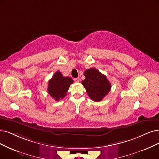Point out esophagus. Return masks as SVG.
<instances>
[{"instance_id":"1","label":"esophagus","mask_w":159,"mask_h":159,"mask_svg":"<svg viewBox=\"0 0 159 159\" xmlns=\"http://www.w3.org/2000/svg\"><path fill=\"white\" fill-rule=\"evenodd\" d=\"M79 80H80L79 77H78V78H75V79H74V81H75V82H76V83H78V82H79Z\"/></svg>"}]
</instances>
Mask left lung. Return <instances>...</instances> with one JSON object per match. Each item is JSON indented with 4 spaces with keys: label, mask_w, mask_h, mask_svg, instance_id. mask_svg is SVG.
<instances>
[{
    "label": "left lung",
    "mask_w": 159,
    "mask_h": 159,
    "mask_svg": "<svg viewBox=\"0 0 159 159\" xmlns=\"http://www.w3.org/2000/svg\"><path fill=\"white\" fill-rule=\"evenodd\" d=\"M86 79L82 81L89 96L94 102H100L111 90V84L106 76L95 68L84 71Z\"/></svg>",
    "instance_id": "1"
}]
</instances>
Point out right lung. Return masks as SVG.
Returning <instances> with one entry per match:
<instances>
[{
	"mask_svg": "<svg viewBox=\"0 0 159 159\" xmlns=\"http://www.w3.org/2000/svg\"><path fill=\"white\" fill-rule=\"evenodd\" d=\"M72 83L73 80L71 78L64 77L60 71H56L48 82V93L56 101H59L66 96Z\"/></svg>",
	"mask_w": 159,
	"mask_h": 159,
	"instance_id": "right-lung-1",
	"label": "right lung"
}]
</instances>
